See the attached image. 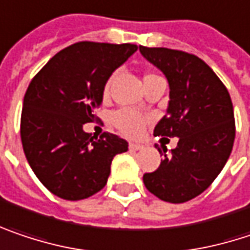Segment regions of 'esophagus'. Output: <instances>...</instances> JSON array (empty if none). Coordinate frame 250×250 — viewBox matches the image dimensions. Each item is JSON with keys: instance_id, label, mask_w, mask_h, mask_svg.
<instances>
[{"instance_id": "34e87169", "label": "esophagus", "mask_w": 250, "mask_h": 250, "mask_svg": "<svg viewBox=\"0 0 250 250\" xmlns=\"http://www.w3.org/2000/svg\"><path fill=\"white\" fill-rule=\"evenodd\" d=\"M128 148H130V150H133V151H137V150H142L143 146H142V145H139V143H130V145H128Z\"/></svg>"}]
</instances>
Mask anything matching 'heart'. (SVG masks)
I'll list each match as a JSON object with an SVG mask.
<instances>
[{"label":"heart","instance_id":"b5f03b06","mask_svg":"<svg viewBox=\"0 0 250 250\" xmlns=\"http://www.w3.org/2000/svg\"><path fill=\"white\" fill-rule=\"evenodd\" d=\"M114 77H116V74H113V76L108 79V81L105 83L104 94L108 93L110 85H111ZM151 77H157V76H154V74H147V76L145 77V80L151 79ZM113 123H114V125H116L123 134H125V136H128V137H137V136L142 134V131H143V128H145L146 119H145L140 113H137V111H134V110L123 108V110H119V111H116V113L113 114Z\"/></svg>","mask_w":250,"mask_h":250}]
</instances>
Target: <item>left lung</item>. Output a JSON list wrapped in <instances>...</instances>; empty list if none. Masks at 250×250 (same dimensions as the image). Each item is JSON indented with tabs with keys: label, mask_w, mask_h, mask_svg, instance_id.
<instances>
[{
	"label": "left lung",
	"mask_w": 250,
	"mask_h": 250,
	"mask_svg": "<svg viewBox=\"0 0 250 250\" xmlns=\"http://www.w3.org/2000/svg\"><path fill=\"white\" fill-rule=\"evenodd\" d=\"M140 53L166 76L170 88L166 116L154 127V136L179 137L169 154L163 147L159 169L145 173L143 182L159 199L185 203L212 185L230 156L232 100L215 71L199 57L163 47L140 45Z\"/></svg>",
	"instance_id": "8db88e82"
}]
</instances>
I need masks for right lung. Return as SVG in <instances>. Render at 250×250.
Wrapping results in <instances>:
<instances>
[{"instance_id":"1","label":"right lung","mask_w":250,"mask_h":250,"mask_svg":"<svg viewBox=\"0 0 250 250\" xmlns=\"http://www.w3.org/2000/svg\"><path fill=\"white\" fill-rule=\"evenodd\" d=\"M136 44L76 42L57 53L31 80L21 113V142L38 180L58 197L81 200L100 192L113 157L127 142L100 139L83 125L96 119L107 80L137 51Z\"/></svg>"}]
</instances>
